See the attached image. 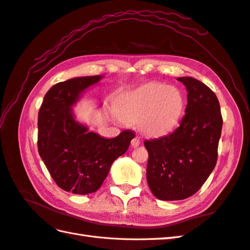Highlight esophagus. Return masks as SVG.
<instances>
[{"instance_id":"34e87169","label":"esophagus","mask_w":250,"mask_h":250,"mask_svg":"<svg viewBox=\"0 0 250 250\" xmlns=\"http://www.w3.org/2000/svg\"><path fill=\"white\" fill-rule=\"evenodd\" d=\"M139 145H140V139L139 138H133L131 140V146H132V147H138Z\"/></svg>"}]
</instances>
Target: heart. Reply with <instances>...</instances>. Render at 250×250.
<instances>
[{"label":"heart","instance_id":"1","mask_svg":"<svg viewBox=\"0 0 250 250\" xmlns=\"http://www.w3.org/2000/svg\"><path fill=\"white\" fill-rule=\"evenodd\" d=\"M114 118L136 122L144 136L156 138L171 132L185 113L186 96L181 89L149 83L125 92L117 101Z\"/></svg>","mask_w":250,"mask_h":250}]
</instances>
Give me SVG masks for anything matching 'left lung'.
<instances>
[{
  "label": "left lung",
  "instance_id": "obj_1",
  "mask_svg": "<svg viewBox=\"0 0 250 250\" xmlns=\"http://www.w3.org/2000/svg\"><path fill=\"white\" fill-rule=\"evenodd\" d=\"M188 92L186 114L172 133L146 140V179L161 200H180L195 194L217 160L223 119L217 97L198 79L179 77Z\"/></svg>",
  "mask_w": 250,
  "mask_h": 250
}]
</instances>
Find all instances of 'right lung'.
Segmentation results:
<instances>
[{
    "label": "right lung",
    "instance_id": "1",
    "mask_svg": "<svg viewBox=\"0 0 250 250\" xmlns=\"http://www.w3.org/2000/svg\"><path fill=\"white\" fill-rule=\"evenodd\" d=\"M102 75L58 83L45 94L38 114V150L59 188L73 194L96 192L115 159L126 153L135 133L107 139L75 119L73 107Z\"/></svg>",
    "mask_w": 250,
    "mask_h": 250
}]
</instances>
